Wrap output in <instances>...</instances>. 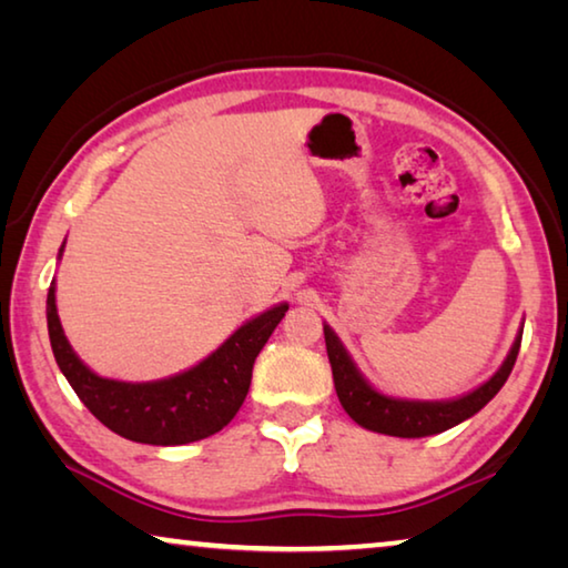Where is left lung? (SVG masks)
<instances>
[{
  "instance_id": "left-lung-1",
  "label": "left lung",
  "mask_w": 568,
  "mask_h": 568,
  "mask_svg": "<svg viewBox=\"0 0 568 568\" xmlns=\"http://www.w3.org/2000/svg\"><path fill=\"white\" fill-rule=\"evenodd\" d=\"M323 333L333 368L335 393H338L345 413H348L358 426L376 430V434L398 438H423L458 426L460 420L474 416V413H478L498 390H501L506 378L511 376L518 348H521L524 331H518V338L514 341L511 353L506 355L504 365L494 373L491 381H486L484 386H478L476 390H470L468 396L456 400H400L383 396V393H378L361 376L358 368H355L351 361V355L345 353L343 343L338 341V335H335L328 325H323Z\"/></svg>"
}]
</instances>
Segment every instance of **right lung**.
<instances>
[{
  "label": "right lung",
  "instance_id": "right-lung-1",
  "mask_svg": "<svg viewBox=\"0 0 568 568\" xmlns=\"http://www.w3.org/2000/svg\"><path fill=\"white\" fill-rule=\"evenodd\" d=\"M285 311L283 303L247 321L213 355L180 376L124 383L100 378L77 358L57 315L54 283L47 293V328L64 378L100 423L122 438L150 446H182L223 430L243 406L253 363Z\"/></svg>",
  "mask_w": 568,
  "mask_h": 568
}]
</instances>
